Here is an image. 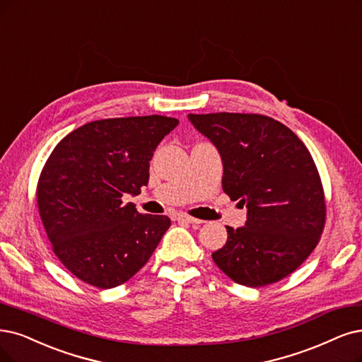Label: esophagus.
Returning <instances> with one entry per match:
<instances>
[{
    "label": "esophagus",
    "instance_id": "1",
    "mask_svg": "<svg viewBox=\"0 0 362 362\" xmlns=\"http://www.w3.org/2000/svg\"><path fill=\"white\" fill-rule=\"evenodd\" d=\"M177 221H180V222H186V223H192V225L204 223V221H202V219H197V218H192V216H188V215H179V216H177Z\"/></svg>",
    "mask_w": 362,
    "mask_h": 362
}]
</instances>
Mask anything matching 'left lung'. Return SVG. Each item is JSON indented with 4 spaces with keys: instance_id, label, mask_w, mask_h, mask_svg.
<instances>
[{
    "instance_id": "left-lung-1",
    "label": "left lung",
    "mask_w": 362,
    "mask_h": 362,
    "mask_svg": "<svg viewBox=\"0 0 362 362\" xmlns=\"http://www.w3.org/2000/svg\"><path fill=\"white\" fill-rule=\"evenodd\" d=\"M221 153L222 189L247 209L245 226L211 258L235 284L258 288L296 272L319 243L327 206L322 182L304 143L264 115H188Z\"/></svg>"
}]
</instances>
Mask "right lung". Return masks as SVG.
I'll return each instance as SVG.
<instances>
[{
    "label": "right lung",
    "instance_id": "1",
    "mask_svg": "<svg viewBox=\"0 0 362 362\" xmlns=\"http://www.w3.org/2000/svg\"><path fill=\"white\" fill-rule=\"evenodd\" d=\"M167 116L101 119L65 136L40 174L37 206L66 270L100 289L125 284L149 261L171 221L141 215L125 194L149 182L156 146L177 127Z\"/></svg>",
    "mask_w": 362,
    "mask_h": 362
}]
</instances>
